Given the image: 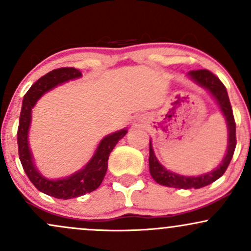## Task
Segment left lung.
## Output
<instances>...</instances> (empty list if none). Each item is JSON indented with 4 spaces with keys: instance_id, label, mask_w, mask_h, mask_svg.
I'll return each instance as SVG.
<instances>
[{
    "instance_id": "8db88e82",
    "label": "left lung",
    "mask_w": 251,
    "mask_h": 251,
    "mask_svg": "<svg viewBox=\"0 0 251 251\" xmlns=\"http://www.w3.org/2000/svg\"><path fill=\"white\" fill-rule=\"evenodd\" d=\"M189 76L195 82H197L198 85L201 86V87L208 89L210 94L214 97L217 105L220 106L222 114H223L226 120L227 149L226 157L223 158L221 165L217 169L211 172H208V174L197 176V177H192V176H181L175 174V172L164 168L162 164L158 162L157 158H155L153 148H152L151 140H150V174H151L152 178L158 184H160V185L170 186V188L176 189H200L214 183L215 180H217L218 178L224 175L227 166H229L232 155H234V151L236 148V124L226 86L222 83L221 80L214 73H211L208 70L191 71L189 72Z\"/></svg>"
}]
</instances>
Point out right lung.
I'll use <instances>...</instances> for the list:
<instances>
[{
    "mask_svg": "<svg viewBox=\"0 0 251 251\" xmlns=\"http://www.w3.org/2000/svg\"><path fill=\"white\" fill-rule=\"evenodd\" d=\"M81 72L73 67L57 68L40 77L37 81L25 93L22 102L21 114H20L19 129H17V146H19V157L25 175L28 176L34 186L43 194L59 198V200H70L83 196L88 192L94 191L102 183L108 166V155L117 145L118 142L127 133V129H120L106 135L99 143L96 153L91 160L86 164L85 168L71 175L70 177L61 179H48L37 171L33 162L31 152L28 143V131H29L31 120V108L35 106L37 100L46 92L50 91L57 85L77 79L81 76Z\"/></svg>",
    "mask_w": 251,
    "mask_h": 251,
    "instance_id": "add662e5",
    "label": "right lung"
}]
</instances>
